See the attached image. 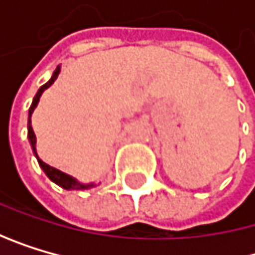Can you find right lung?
<instances>
[{
	"label": "right lung",
	"instance_id": "1",
	"mask_svg": "<svg viewBox=\"0 0 255 255\" xmlns=\"http://www.w3.org/2000/svg\"><path fill=\"white\" fill-rule=\"evenodd\" d=\"M59 72H61V67L58 65V67H56V70H55L53 75H52V78L48 79V82H45V84L41 87V89L38 90V93L35 95L33 102H32V105H30V109H28V122H27V130H28V131H27V136H28V142H30V145H32V150H33V153H35V156H36V159H38V163H39L41 168L44 170V173L47 174L48 179H50L52 182H55L56 185H59V187L64 188V190H89V188L95 187V183H81V182H78L75 177H72V176H68V174L62 173V171L53 168V166H50V165H47V163L42 162V160L38 157V154H36V136H35L33 128H32V121H30V118H32L33 110L36 109V105H38V102H39V98H41L42 92H44L45 89H48V87H50V85L55 82V79L58 78Z\"/></svg>",
	"mask_w": 255,
	"mask_h": 255
}]
</instances>
